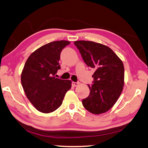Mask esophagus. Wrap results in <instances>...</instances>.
<instances>
[{
	"label": "esophagus",
	"instance_id": "1",
	"mask_svg": "<svg viewBox=\"0 0 148 148\" xmlns=\"http://www.w3.org/2000/svg\"><path fill=\"white\" fill-rule=\"evenodd\" d=\"M78 84H79L78 82H72V86H74V87L77 86V85H78Z\"/></svg>",
	"mask_w": 148,
	"mask_h": 148
}]
</instances>
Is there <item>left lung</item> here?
Wrapping results in <instances>:
<instances>
[{"label": "left lung", "mask_w": 148, "mask_h": 148, "mask_svg": "<svg viewBox=\"0 0 148 148\" xmlns=\"http://www.w3.org/2000/svg\"><path fill=\"white\" fill-rule=\"evenodd\" d=\"M87 66L94 69L92 84L87 85L90 93L82 100L85 108L100 114L109 110L121 95L124 85V66L108 46L91 41L74 42Z\"/></svg>", "instance_id": "8db88e82"}]
</instances>
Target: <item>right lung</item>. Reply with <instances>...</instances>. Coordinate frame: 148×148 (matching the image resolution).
<instances>
[{
    "mask_svg": "<svg viewBox=\"0 0 148 148\" xmlns=\"http://www.w3.org/2000/svg\"><path fill=\"white\" fill-rule=\"evenodd\" d=\"M71 42L54 41L42 46L27 59L21 81L29 101L42 113H50L62 104L66 92L71 88V80L56 78L61 69L60 55Z\"/></svg>",
    "mask_w": 148,
    "mask_h": 148,
    "instance_id": "right-lung-1",
    "label": "right lung"
}]
</instances>
